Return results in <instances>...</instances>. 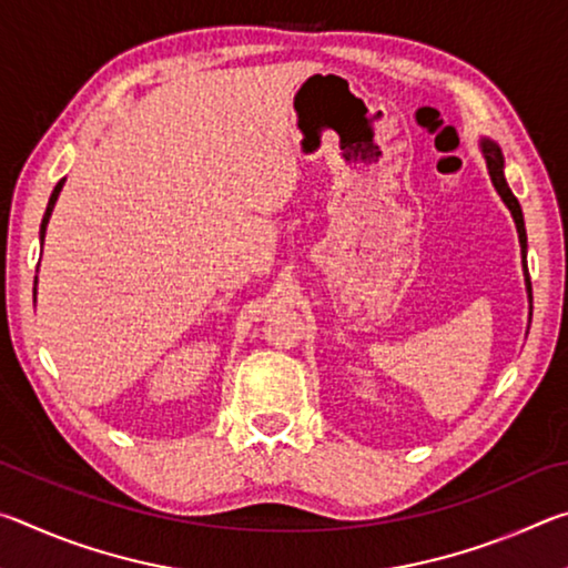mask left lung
Instances as JSON below:
<instances>
[{"mask_svg":"<svg viewBox=\"0 0 568 568\" xmlns=\"http://www.w3.org/2000/svg\"><path fill=\"white\" fill-rule=\"evenodd\" d=\"M480 152H484L486 158V168H488V175H491V182L498 195L506 203V207L511 210V217L516 223L518 230V243H521V255H524V273H526V225H524V213H521V205H518L516 195L508 187V182L504 178V155H501V148L496 145L491 140H480ZM526 291L531 293V281H528V273H526Z\"/></svg>","mask_w":568,"mask_h":568,"instance_id":"left-lung-1","label":"left lung"}]
</instances>
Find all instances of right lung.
<instances>
[{"mask_svg": "<svg viewBox=\"0 0 568 568\" xmlns=\"http://www.w3.org/2000/svg\"><path fill=\"white\" fill-rule=\"evenodd\" d=\"M62 185H64V180L57 182L54 190H52V195H50V203H47V213H44V217H42V227H40V240H44V230H47V223H50V215H52V210H54L57 197H60ZM34 283H37V281H34Z\"/></svg>", "mask_w": 568, "mask_h": 568, "instance_id": "add662e5", "label": "right lung"}]
</instances>
